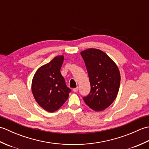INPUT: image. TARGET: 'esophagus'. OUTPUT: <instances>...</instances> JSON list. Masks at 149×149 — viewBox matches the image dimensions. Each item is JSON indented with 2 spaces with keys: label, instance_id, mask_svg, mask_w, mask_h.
I'll use <instances>...</instances> for the list:
<instances>
[{
  "label": "esophagus",
  "instance_id": "34e87169",
  "mask_svg": "<svg viewBox=\"0 0 149 149\" xmlns=\"http://www.w3.org/2000/svg\"><path fill=\"white\" fill-rule=\"evenodd\" d=\"M78 90H79V88L78 87L75 88H74V89H73V91H74V92H77V91H78Z\"/></svg>",
  "mask_w": 149,
  "mask_h": 149
}]
</instances>
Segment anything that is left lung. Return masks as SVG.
<instances>
[{"mask_svg": "<svg viewBox=\"0 0 149 149\" xmlns=\"http://www.w3.org/2000/svg\"><path fill=\"white\" fill-rule=\"evenodd\" d=\"M89 77L91 90L83 97L86 105L95 111H103L115 100L120 84L118 66L106 53L88 49L81 52Z\"/></svg>", "mask_w": 149, "mask_h": 149, "instance_id": "1", "label": "left lung"}]
</instances>
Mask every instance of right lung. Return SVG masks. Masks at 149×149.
I'll return each mask as SVG.
<instances>
[{
	"mask_svg": "<svg viewBox=\"0 0 149 149\" xmlns=\"http://www.w3.org/2000/svg\"><path fill=\"white\" fill-rule=\"evenodd\" d=\"M64 56H56L37 70L32 81V92L38 104L47 111L53 113L68 99L71 90L66 86L60 72Z\"/></svg>",
	"mask_w": 149,
	"mask_h": 149,
	"instance_id": "add662e5",
	"label": "right lung"
}]
</instances>
